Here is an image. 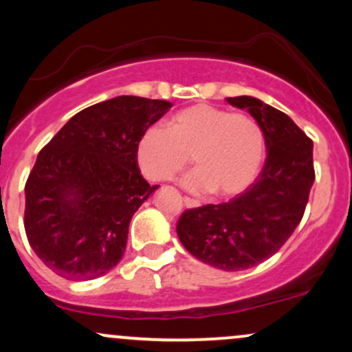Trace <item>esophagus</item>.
<instances>
[{
	"mask_svg": "<svg viewBox=\"0 0 352 352\" xmlns=\"http://www.w3.org/2000/svg\"><path fill=\"white\" fill-rule=\"evenodd\" d=\"M184 204H185V207H188V208L200 207V201L195 199H190V197H184Z\"/></svg>",
	"mask_w": 352,
	"mask_h": 352,
	"instance_id": "34e87169",
	"label": "esophagus"
}]
</instances>
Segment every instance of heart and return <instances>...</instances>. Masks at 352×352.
Masks as SVG:
<instances>
[{
    "label": "heart",
    "instance_id": "1",
    "mask_svg": "<svg viewBox=\"0 0 352 352\" xmlns=\"http://www.w3.org/2000/svg\"><path fill=\"white\" fill-rule=\"evenodd\" d=\"M135 155L140 170L152 182L175 179L192 157L197 170L185 180L187 188L233 197L256 179L265 155V135L252 116L195 104L173 114L168 129H145Z\"/></svg>",
    "mask_w": 352,
    "mask_h": 352
}]
</instances>
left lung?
I'll use <instances>...</instances> for the list:
<instances>
[{
	"label": "left lung",
	"instance_id": "1",
	"mask_svg": "<svg viewBox=\"0 0 352 352\" xmlns=\"http://www.w3.org/2000/svg\"><path fill=\"white\" fill-rule=\"evenodd\" d=\"M246 109L265 135L263 170L245 192L182 213L177 235L190 254L213 268L240 272L273 256L300 225L314 182L313 140L260 99L227 98Z\"/></svg>",
	"mask_w": 352,
	"mask_h": 352
}]
</instances>
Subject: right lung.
<instances>
[{
    "instance_id": "add662e5",
    "label": "right lung",
    "mask_w": 352,
    "mask_h": 352,
    "mask_svg": "<svg viewBox=\"0 0 352 352\" xmlns=\"http://www.w3.org/2000/svg\"><path fill=\"white\" fill-rule=\"evenodd\" d=\"M170 107L137 96L104 100L41 148L24 187V230L56 274L92 280L119 263L132 217L159 187L140 173L137 142Z\"/></svg>"
}]
</instances>
